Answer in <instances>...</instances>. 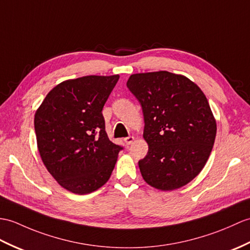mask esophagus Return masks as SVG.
<instances>
[{"mask_svg":"<svg viewBox=\"0 0 250 250\" xmlns=\"http://www.w3.org/2000/svg\"><path fill=\"white\" fill-rule=\"evenodd\" d=\"M133 142H134V137H133V136H129V137L125 138V143L126 145H131Z\"/></svg>","mask_w":250,"mask_h":250,"instance_id":"1","label":"esophagus"}]
</instances>
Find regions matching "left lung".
Instances as JSON below:
<instances>
[{
	"mask_svg": "<svg viewBox=\"0 0 250 250\" xmlns=\"http://www.w3.org/2000/svg\"><path fill=\"white\" fill-rule=\"evenodd\" d=\"M126 86L143 108L149 147L138 162L144 180L161 190L184 187L205 167L215 141L207 97L187 77L168 71L132 74Z\"/></svg>",
	"mask_w": 250,
	"mask_h": 250,
	"instance_id": "8db88e82",
	"label": "left lung"
}]
</instances>
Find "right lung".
Returning <instances> with one entry per match:
<instances>
[{
    "mask_svg": "<svg viewBox=\"0 0 250 250\" xmlns=\"http://www.w3.org/2000/svg\"><path fill=\"white\" fill-rule=\"evenodd\" d=\"M119 75L67 80L49 91L35 113L37 147L46 169L73 194L105 184L123 147L105 132L102 109Z\"/></svg>",
    "mask_w": 250,
    "mask_h": 250,
    "instance_id": "1",
    "label": "right lung"
}]
</instances>
